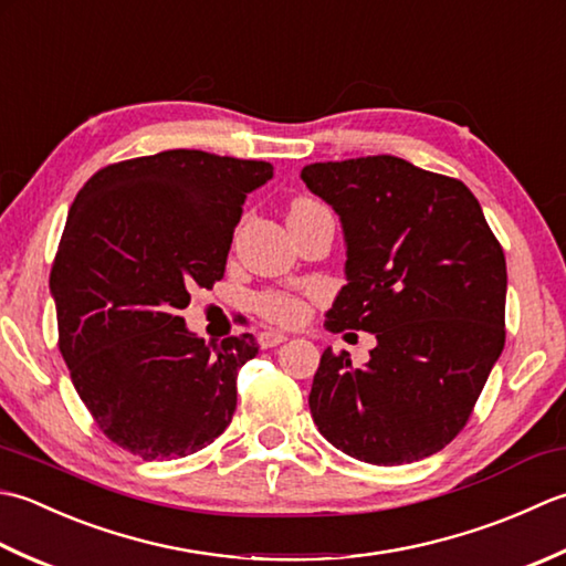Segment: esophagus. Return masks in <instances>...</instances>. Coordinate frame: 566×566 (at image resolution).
I'll list each match as a JSON object with an SVG mask.
<instances>
[{"label": "esophagus", "instance_id": "obj_1", "mask_svg": "<svg viewBox=\"0 0 566 566\" xmlns=\"http://www.w3.org/2000/svg\"><path fill=\"white\" fill-rule=\"evenodd\" d=\"M287 337L285 334H281V332H275V329H266V332H261L259 334V344H261V349H271V347H279V344H283Z\"/></svg>", "mask_w": 566, "mask_h": 566}]
</instances>
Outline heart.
Segmentation results:
<instances>
[{"mask_svg":"<svg viewBox=\"0 0 566 566\" xmlns=\"http://www.w3.org/2000/svg\"><path fill=\"white\" fill-rule=\"evenodd\" d=\"M256 307L263 317L279 325H297L305 317V303L293 293H263L256 300Z\"/></svg>","mask_w":566,"mask_h":566,"instance_id":"heart-1","label":"heart"}]
</instances>
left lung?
I'll return each instance as SVG.
<instances>
[{
    "mask_svg": "<svg viewBox=\"0 0 566 566\" xmlns=\"http://www.w3.org/2000/svg\"><path fill=\"white\" fill-rule=\"evenodd\" d=\"M310 192L339 214L347 285L329 332L376 337L352 366L325 349L310 390L317 430L378 467L440 452L464 428L505 344V256L461 180L396 156L305 166Z\"/></svg>",
    "mask_w": 566,
    "mask_h": 566,
    "instance_id": "left-lung-1",
    "label": "left lung"
}]
</instances>
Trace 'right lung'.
I'll list each match as a JSON object with an SVG mask.
<instances>
[{
	"instance_id": "1",
	"label": "right lung",
	"mask_w": 566,
	"mask_h": 566,
	"mask_svg": "<svg viewBox=\"0 0 566 566\" xmlns=\"http://www.w3.org/2000/svg\"><path fill=\"white\" fill-rule=\"evenodd\" d=\"M266 160L190 148L97 170L67 212L51 271L57 347L114 444L146 461L212 444L237 410L253 334L207 344L180 310L224 275L247 195Z\"/></svg>"
}]
</instances>
